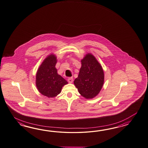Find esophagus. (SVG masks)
I'll use <instances>...</instances> for the list:
<instances>
[{
	"label": "esophagus",
	"mask_w": 148,
	"mask_h": 148,
	"mask_svg": "<svg viewBox=\"0 0 148 148\" xmlns=\"http://www.w3.org/2000/svg\"><path fill=\"white\" fill-rule=\"evenodd\" d=\"M67 81L69 83H72L73 81V77H69L67 79Z\"/></svg>",
	"instance_id": "34e87169"
}]
</instances>
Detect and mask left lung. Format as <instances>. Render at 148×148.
Here are the masks:
<instances>
[{
    "label": "left lung",
    "mask_w": 148,
    "mask_h": 148,
    "mask_svg": "<svg viewBox=\"0 0 148 148\" xmlns=\"http://www.w3.org/2000/svg\"><path fill=\"white\" fill-rule=\"evenodd\" d=\"M82 66L74 84L79 94L85 98L92 99L98 95L104 83L102 66L91 53H87L81 60Z\"/></svg>",
    "instance_id": "1"
}]
</instances>
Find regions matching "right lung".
Instances as JSON below:
<instances>
[{
	"mask_svg": "<svg viewBox=\"0 0 148 148\" xmlns=\"http://www.w3.org/2000/svg\"><path fill=\"white\" fill-rule=\"evenodd\" d=\"M57 62L56 55H50L43 61L36 72V88L40 93L48 98H53L59 95L62 86L68 83L58 74L55 67Z\"/></svg>",
	"mask_w": 148,
	"mask_h": 148,
	"instance_id": "1",
	"label": "right lung"
}]
</instances>
